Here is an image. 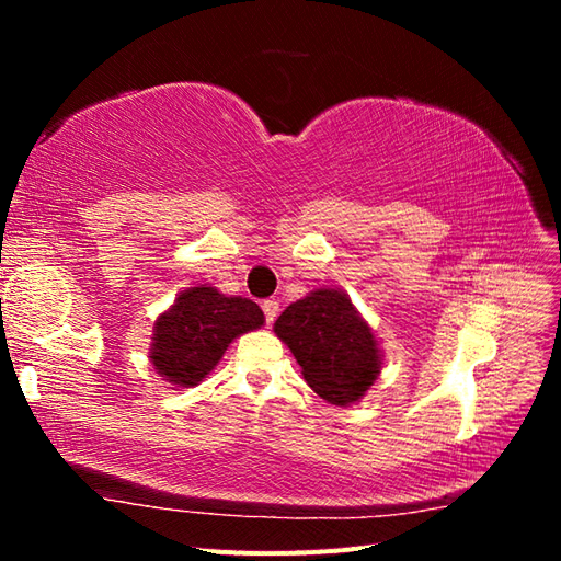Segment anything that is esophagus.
Wrapping results in <instances>:
<instances>
[{
    "label": "esophagus",
    "mask_w": 561,
    "mask_h": 561,
    "mask_svg": "<svg viewBox=\"0 0 561 561\" xmlns=\"http://www.w3.org/2000/svg\"><path fill=\"white\" fill-rule=\"evenodd\" d=\"M262 313H265L267 325H270V323H274V318H277V313H279V301H277V299H267V301H262Z\"/></svg>",
    "instance_id": "1"
}]
</instances>
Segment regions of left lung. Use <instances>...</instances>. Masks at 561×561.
Here are the masks:
<instances>
[{"label": "left lung", "instance_id": "8db88e82", "mask_svg": "<svg viewBox=\"0 0 561 561\" xmlns=\"http://www.w3.org/2000/svg\"><path fill=\"white\" fill-rule=\"evenodd\" d=\"M274 332L304 368L306 383L332 404L359 400L380 371L374 332L342 291H311L277 318Z\"/></svg>", "mask_w": 561, "mask_h": 561}]
</instances>
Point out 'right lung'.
<instances>
[{"mask_svg": "<svg viewBox=\"0 0 561 561\" xmlns=\"http://www.w3.org/2000/svg\"><path fill=\"white\" fill-rule=\"evenodd\" d=\"M265 323L260 306L199 284L178 296L153 328L151 364L173 386H197L233 337Z\"/></svg>", "mask_w": 561, "mask_h": 561, "instance_id": "obj_1", "label": "right lung"}]
</instances>
